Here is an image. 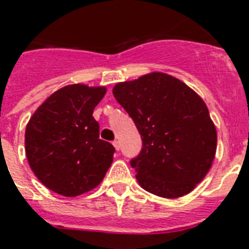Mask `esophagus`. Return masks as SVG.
<instances>
[{
	"label": "esophagus",
	"mask_w": 249,
	"mask_h": 249,
	"mask_svg": "<svg viewBox=\"0 0 249 249\" xmlns=\"http://www.w3.org/2000/svg\"><path fill=\"white\" fill-rule=\"evenodd\" d=\"M112 145L115 146L116 150H120V142H119V140H114V142H112Z\"/></svg>",
	"instance_id": "1"
}]
</instances>
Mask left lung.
I'll return each mask as SVG.
<instances>
[{
    "mask_svg": "<svg viewBox=\"0 0 249 249\" xmlns=\"http://www.w3.org/2000/svg\"><path fill=\"white\" fill-rule=\"evenodd\" d=\"M112 94L142 135V151L130 161L140 187L163 198L190 193L217 150V130L203 99L164 72L116 84Z\"/></svg>",
    "mask_w": 249,
    "mask_h": 249,
    "instance_id": "1",
    "label": "left lung"
}]
</instances>
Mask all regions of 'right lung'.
<instances>
[{"mask_svg": "<svg viewBox=\"0 0 249 249\" xmlns=\"http://www.w3.org/2000/svg\"><path fill=\"white\" fill-rule=\"evenodd\" d=\"M105 94V86H64L27 123V160L38 180L55 193H86L100 184L111 165L115 149L99 139V123L92 116Z\"/></svg>", "mask_w": 249, "mask_h": 249, "instance_id": "obj_1", "label": "right lung"}]
</instances>
